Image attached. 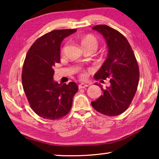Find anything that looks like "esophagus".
<instances>
[{
	"label": "esophagus",
	"mask_w": 159,
	"mask_h": 159,
	"mask_svg": "<svg viewBox=\"0 0 159 159\" xmlns=\"http://www.w3.org/2000/svg\"><path fill=\"white\" fill-rule=\"evenodd\" d=\"M88 85L87 84H84V83H81V84H79V88L80 89H82V88H87V87H88Z\"/></svg>",
	"instance_id": "34e87169"
}]
</instances>
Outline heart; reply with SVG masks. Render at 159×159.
I'll return each instance as SVG.
<instances>
[{"mask_svg":"<svg viewBox=\"0 0 159 159\" xmlns=\"http://www.w3.org/2000/svg\"><path fill=\"white\" fill-rule=\"evenodd\" d=\"M80 41L81 43L82 46L83 47L84 50H88V49H93L96 50L98 46V41L97 38L91 34H84V35L81 36L80 38ZM67 44H65L64 47L61 49V53L64 54L66 51ZM82 77H85V73H82L81 74Z\"/></svg>","mask_w":159,"mask_h":159,"instance_id":"heart-1","label":"heart"}]
</instances>
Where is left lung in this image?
<instances>
[{
    "instance_id": "8db88e82",
    "label": "left lung",
    "mask_w": 159,
    "mask_h": 159,
    "mask_svg": "<svg viewBox=\"0 0 159 159\" xmlns=\"http://www.w3.org/2000/svg\"><path fill=\"white\" fill-rule=\"evenodd\" d=\"M92 29L102 34L108 48L107 58L94 77L96 80L109 78L110 86L101 87L103 94L91 105L102 114L117 116L127 109L136 93L140 78L138 61L127 38L119 31L106 25Z\"/></svg>"
}]
</instances>
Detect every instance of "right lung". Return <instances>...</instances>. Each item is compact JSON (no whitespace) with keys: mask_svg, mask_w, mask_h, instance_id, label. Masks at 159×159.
Masks as SVG:
<instances>
[{"mask_svg":"<svg viewBox=\"0 0 159 159\" xmlns=\"http://www.w3.org/2000/svg\"><path fill=\"white\" fill-rule=\"evenodd\" d=\"M76 29L56 30L35 40L24 62L21 80L30 107L43 118L56 120L68 114L78 86L53 81V67L59 63L61 43Z\"/></svg>","mask_w":159,"mask_h":159,"instance_id":"obj_1","label":"right lung"}]
</instances>
